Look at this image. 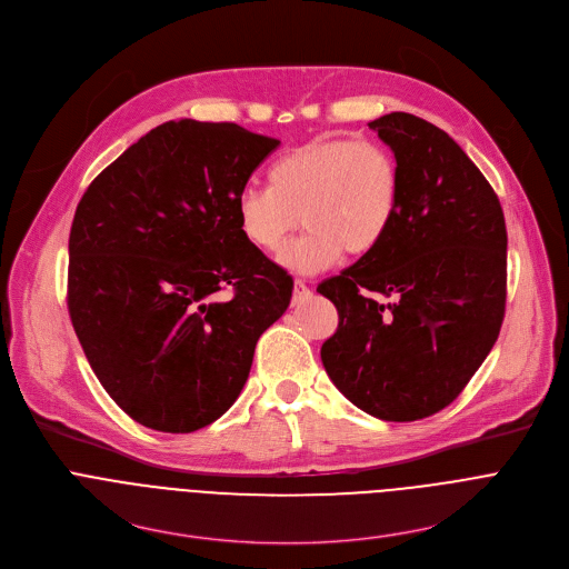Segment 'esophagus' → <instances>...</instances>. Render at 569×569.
I'll return each instance as SVG.
<instances>
[{
	"mask_svg": "<svg viewBox=\"0 0 569 569\" xmlns=\"http://www.w3.org/2000/svg\"><path fill=\"white\" fill-rule=\"evenodd\" d=\"M310 297H312V290L306 286V281L297 279V281H295V295H292V303H295V306H299V303L308 301Z\"/></svg>",
	"mask_w": 569,
	"mask_h": 569,
	"instance_id": "1",
	"label": "esophagus"
}]
</instances>
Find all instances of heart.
I'll return each mask as SVG.
<instances>
[{
	"label": "heart",
	"instance_id": "obj_1",
	"mask_svg": "<svg viewBox=\"0 0 569 569\" xmlns=\"http://www.w3.org/2000/svg\"><path fill=\"white\" fill-rule=\"evenodd\" d=\"M402 178L393 152L371 139H315L268 169V187L242 189L236 222L252 248L272 254L308 227L279 261L297 272H319L342 254L365 257L391 231L400 211Z\"/></svg>",
	"mask_w": 569,
	"mask_h": 569
}]
</instances>
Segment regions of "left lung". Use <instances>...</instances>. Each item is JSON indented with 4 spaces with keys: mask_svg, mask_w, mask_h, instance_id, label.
<instances>
[{
    "mask_svg": "<svg viewBox=\"0 0 569 569\" xmlns=\"http://www.w3.org/2000/svg\"><path fill=\"white\" fill-rule=\"evenodd\" d=\"M369 128L398 159L400 211L373 252L317 286L340 315L321 362L356 408L405 423L443 410L491 353L507 303V224L448 132L408 112Z\"/></svg>",
    "mask_w": 569,
    "mask_h": 569,
    "instance_id": "obj_1",
    "label": "left lung"
}]
</instances>
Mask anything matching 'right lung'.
I'll use <instances>...</instances> for the list:
<instances>
[{
  "label": "right lung",
  "instance_id": "1",
  "mask_svg": "<svg viewBox=\"0 0 569 569\" xmlns=\"http://www.w3.org/2000/svg\"><path fill=\"white\" fill-rule=\"evenodd\" d=\"M279 139L167 121L94 178L69 233L67 308L90 367L137 423L220 419L292 277L242 238L236 200Z\"/></svg>",
  "mask_w": 569,
  "mask_h": 569
}]
</instances>
